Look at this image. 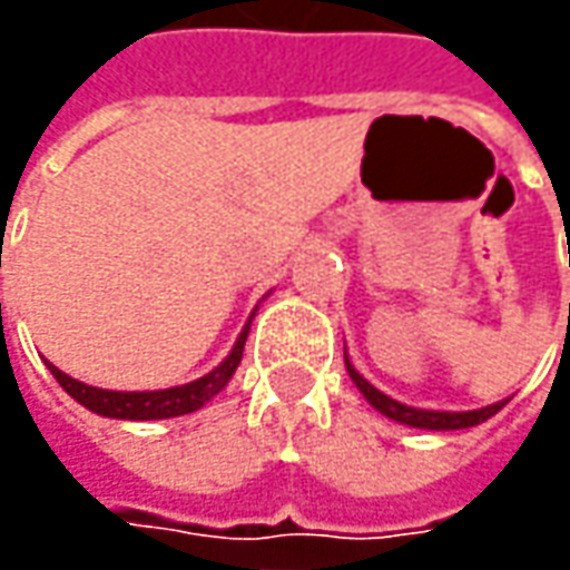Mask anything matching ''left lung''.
Masks as SVG:
<instances>
[{"label":"left lung","instance_id":"1","mask_svg":"<svg viewBox=\"0 0 570 570\" xmlns=\"http://www.w3.org/2000/svg\"><path fill=\"white\" fill-rule=\"evenodd\" d=\"M345 367H348V377L355 381V386L362 390V396L367 403L374 405L381 415L386 419H393V422H400V425L409 428H425V431H460V428H472V425H482L485 419H492L494 412H501L508 400H501V403L485 405V409H470V412H438V409H415V405H405L400 400H393V396H386L381 393L377 386L371 381H364L362 374L355 371V364L348 362V355H345Z\"/></svg>","mask_w":570,"mask_h":570}]
</instances>
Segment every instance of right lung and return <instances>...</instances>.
<instances>
[{
  "label": "right lung",
  "mask_w": 570,
  "mask_h": 570,
  "mask_svg": "<svg viewBox=\"0 0 570 570\" xmlns=\"http://www.w3.org/2000/svg\"><path fill=\"white\" fill-rule=\"evenodd\" d=\"M253 317H256V311H253L250 320H247V326L240 330V336H237V342H234V348H230L225 362L218 364V367H212V371L203 374L199 381L180 383V386H167V390H132V393H126V390H100V386H88V383L62 374L56 364L47 362V367H50V374H53L56 381H59V386H62L76 403H81L85 409H91V412H98L104 419L155 422V419L189 415V412L203 409L212 396H218V393L228 386V381L234 377V371H237V364L244 358V342H247V333H250Z\"/></svg>",
  "instance_id": "obj_1"
}]
</instances>
